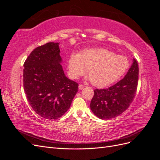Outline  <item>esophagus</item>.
I'll return each mask as SVG.
<instances>
[{
  "instance_id": "obj_1",
  "label": "esophagus",
  "mask_w": 160,
  "mask_h": 160,
  "mask_svg": "<svg viewBox=\"0 0 160 160\" xmlns=\"http://www.w3.org/2000/svg\"><path fill=\"white\" fill-rule=\"evenodd\" d=\"M85 88V86L84 85H79V90H81V89H83V88Z\"/></svg>"
}]
</instances>
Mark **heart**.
<instances>
[{
  "mask_svg": "<svg viewBox=\"0 0 160 160\" xmlns=\"http://www.w3.org/2000/svg\"><path fill=\"white\" fill-rule=\"evenodd\" d=\"M129 67L128 58L102 48L85 49L73 53L68 61V75L78 79L88 69V80L97 88H105L119 80Z\"/></svg>",
  "mask_w": 160,
  "mask_h": 160,
  "instance_id": "obj_1",
  "label": "heart"
}]
</instances>
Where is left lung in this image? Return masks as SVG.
<instances>
[{
  "label": "left lung",
  "instance_id": "1",
  "mask_svg": "<svg viewBox=\"0 0 160 160\" xmlns=\"http://www.w3.org/2000/svg\"><path fill=\"white\" fill-rule=\"evenodd\" d=\"M138 74V62L133 59L123 79L108 89L94 90L90 103L92 112L101 119H112L124 112L136 93Z\"/></svg>",
  "mask_w": 160,
  "mask_h": 160
}]
</instances>
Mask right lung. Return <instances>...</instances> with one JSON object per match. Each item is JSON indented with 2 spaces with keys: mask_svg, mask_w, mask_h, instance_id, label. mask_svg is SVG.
Returning a JSON list of instances; mask_svg holds the SVG:
<instances>
[{
  "mask_svg": "<svg viewBox=\"0 0 160 160\" xmlns=\"http://www.w3.org/2000/svg\"><path fill=\"white\" fill-rule=\"evenodd\" d=\"M59 42L38 47L24 63L23 86L32 109L53 120L63 115L78 91V83L67 78L61 65Z\"/></svg>",
  "mask_w": 160,
  "mask_h": 160,
  "instance_id": "add662e5",
  "label": "right lung"
}]
</instances>
